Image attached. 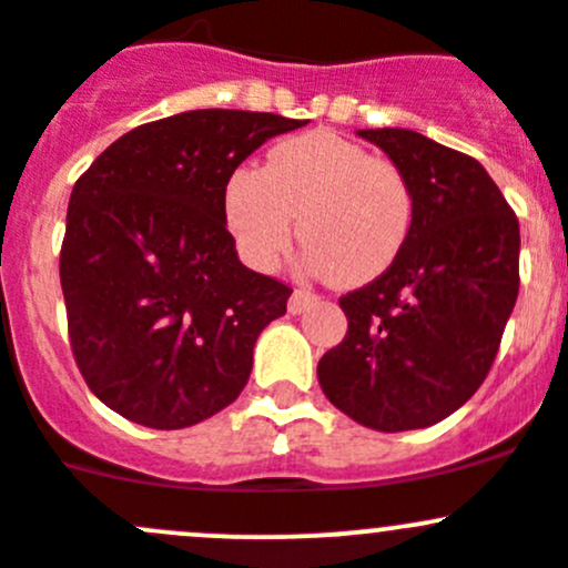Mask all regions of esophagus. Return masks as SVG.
Listing matches in <instances>:
<instances>
[{
	"label": "esophagus",
	"instance_id": "esophagus-1",
	"mask_svg": "<svg viewBox=\"0 0 568 568\" xmlns=\"http://www.w3.org/2000/svg\"><path fill=\"white\" fill-rule=\"evenodd\" d=\"M317 301V295L315 293H310V290H295L293 295H290V312H293V315H301V312L304 310H310V304H315Z\"/></svg>",
	"mask_w": 568,
	"mask_h": 568
}]
</instances>
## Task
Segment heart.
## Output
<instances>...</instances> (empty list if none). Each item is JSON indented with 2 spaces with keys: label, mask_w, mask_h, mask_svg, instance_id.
Listing matches in <instances>:
<instances>
[{
  "label": "heart",
  "mask_w": 568,
  "mask_h": 568,
  "mask_svg": "<svg viewBox=\"0 0 568 568\" xmlns=\"http://www.w3.org/2000/svg\"><path fill=\"white\" fill-rule=\"evenodd\" d=\"M223 212L242 258L267 270L295 234L306 262L337 284L385 273L404 251L415 194L402 166L332 131L275 144L262 166H236L223 186Z\"/></svg>",
  "instance_id": "1"
}]
</instances>
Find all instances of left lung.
<instances>
[{
  "label": "left lung",
  "mask_w": 568,
  "mask_h": 568,
  "mask_svg": "<svg viewBox=\"0 0 568 568\" xmlns=\"http://www.w3.org/2000/svg\"><path fill=\"white\" fill-rule=\"evenodd\" d=\"M415 194L396 262L343 295L348 332L317 362L323 393L356 424L424 429L488 376L518 295V220L485 166L404 128L359 131Z\"/></svg>",
  "instance_id": "obj_1"
}]
</instances>
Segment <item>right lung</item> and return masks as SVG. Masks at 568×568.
<instances>
[{
	"label": "right lung",
	"mask_w": 568,
	"mask_h": 568,
	"mask_svg": "<svg viewBox=\"0 0 568 568\" xmlns=\"http://www.w3.org/2000/svg\"><path fill=\"white\" fill-rule=\"evenodd\" d=\"M304 125L225 108L175 113L133 128L78 178L61 245L69 343L113 413L183 429L247 385L256 337L293 290L240 262L223 186L267 139Z\"/></svg>",
	"instance_id": "obj_1"
}]
</instances>
